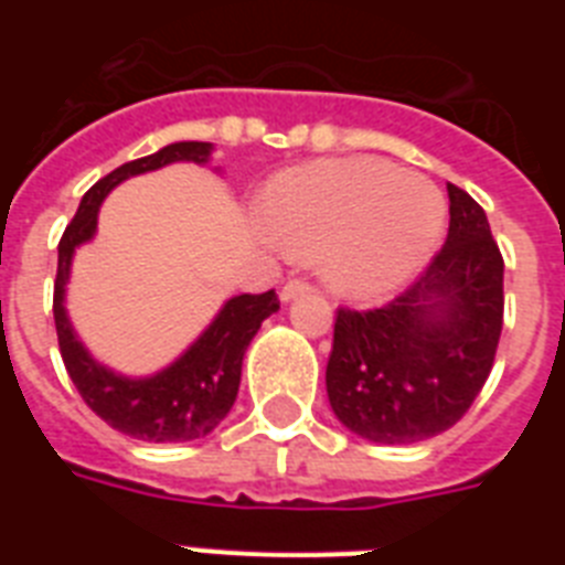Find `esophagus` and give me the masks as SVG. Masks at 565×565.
<instances>
[{
    "label": "esophagus",
    "mask_w": 565,
    "mask_h": 565,
    "mask_svg": "<svg viewBox=\"0 0 565 565\" xmlns=\"http://www.w3.org/2000/svg\"><path fill=\"white\" fill-rule=\"evenodd\" d=\"M308 290H310V284L305 281V278H290V281L281 287V299L290 301V299H296V296H301V292H308Z\"/></svg>",
    "instance_id": "34e87169"
}]
</instances>
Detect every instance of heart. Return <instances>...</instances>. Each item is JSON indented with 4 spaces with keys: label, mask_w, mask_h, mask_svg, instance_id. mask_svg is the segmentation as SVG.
<instances>
[{
    "label": "heart",
    "mask_w": 565,
    "mask_h": 565,
    "mask_svg": "<svg viewBox=\"0 0 565 565\" xmlns=\"http://www.w3.org/2000/svg\"><path fill=\"white\" fill-rule=\"evenodd\" d=\"M264 222L290 255H319L337 292L377 299L428 260L446 202L422 175L377 158H349L281 172L264 193Z\"/></svg>",
    "instance_id": "obj_1"
}]
</instances>
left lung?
I'll return each instance as SVG.
<instances>
[{
	"mask_svg": "<svg viewBox=\"0 0 565 565\" xmlns=\"http://www.w3.org/2000/svg\"><path fill=\"white\" fill-rule=\"evenodd\" d=\"M448 237L425 273L372 310L337 308L328 402L358 437L407 446L463 419L504 326V257L487 213L448 184Z\"/></svg>",
	"mask_w": 565,
	"mask_h": 565,
	"instance_id": "obj_1",
	"label": "left lung"
}]
</instances>
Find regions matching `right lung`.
Returning a JSON list of instances; mask_svg holds the SVG:
<instances>
[{
    "label": "right lung",
    "instance_id": "1",
    "mask_svg": "<svg viewBox=\"0 0 565 565\" xmlns=\"http://www.w3.org/2000/svg\"><path fill=\"white\" fill-rule=\"evenodd\" d=\"M211 154V143H170L161 152L146 154L137 161H128L99 179L84 193L73 222L66 225L64 237L57 243V275H55V313L57 349L64 358V366L73 377L75 390L82 393L84 404L99 419H105L119 434L143 439V443H190V439L207 437L225 416L237 398L239 370L252 337L266 317L278 310L275 290L243 292L225 301L220 317L213 319L179 361L152 377L114 375L87 354L73 334V326L64 310V284L70 278L75 246H82L96 231L102 199L117 188L119 181L140 175V172L158 170L172 161L204 163Z\"/></svg>",
    "mask_w": 565,
    "mask_h": 565
}]
</instances>
